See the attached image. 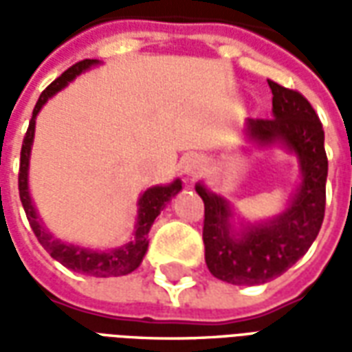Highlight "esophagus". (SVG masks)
I'll return each instance as SVG.
<instances>
[{
	"instance_id": "obj_1",
	"label": "esophagus",
	"mask_w": 352,
	"mask_h": 352,
	"mask_svg": "<svg viewBox=\"0 0 352 352\" xmlns=\"http://www.w3.org/2000/svg\"><path fill=\"white\" fill-rule=\"evenodd\" d=\"M201 171H204V160L199 156L186 158V162H184V175L188 179H196V177L201 175Z\"/></svg>"
}]
</instances>
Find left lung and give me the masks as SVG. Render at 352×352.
I'll return each instance as SVG.
<instances>
[{"mask_svg":"<svg viewBox=\"0 0 352 352\" xmlns=\"http://www.w3.org/2000/svg\"><path fill=\"white\" fill-rule=\"evenodd\" d=\"M272 118H251L247 133L260 143L280 141L300 158L302 184L285 213L264 224L245 226L236 237L230 228L226 199L196 186L204 206L206 264L217 279L232 285H262L279 277L302 258L322 226L328 158L324 130L315 109L298 90L267 80Z\"/></svg>","mask_w":352,"mask_h":352,"instance_id":"obj_1","label":"left lung"}]
</instances>
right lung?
<instances>
[{"mask_svg":"<svg viewBox=\"0 0 352 352\" xmlns=\"http://www.w3.org/2000/svg\"><path fill=\"white\" fill-rule=\"evenodd\" d=\"M96 64V60H82L72 65L67 72H64L58 77L54 82H50L49 87L45 88L39 96V100L35 103L34 115L28 126L26 135L22 141V151H20V169H19V194L22 207L26 211L28 222L34 230L37 241L45 247V251L49 252L50 256L58 260L60 264L65 265L67 270L73 272L85 273V275H94V277H118V275H128L133 270H138L141 260L145 256L146 247H148V230L156 221V217L166 207L169 199L175 196L177 192L181 190V181L177 179L168 186H153L141 196L139 199V217H138V228L133 232V239L130 243H126L120 249L115 251H90V249H82V247H75V245H67L58 241L50 236L47 230L43 228V224L37 219L34 204L28 192V164H30V151H32V143H34V131H35V116L41 111V107L47 103L50 96H54L58 90L73 80L80 72L88 69L90 65Z\"/></svg>","mask_w":352,"mask_h":352,"instance_id":"obj_1","label":"right lung"}]
</instances>
